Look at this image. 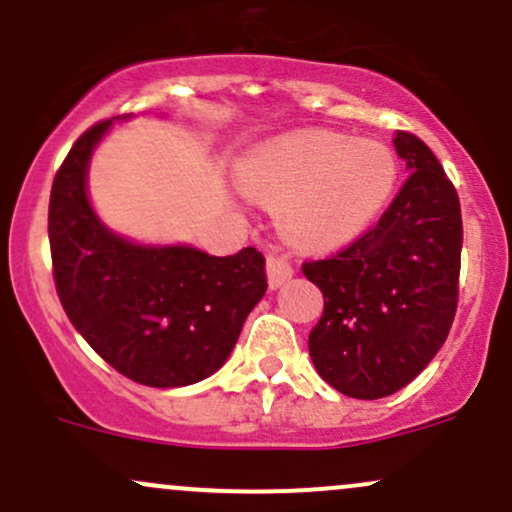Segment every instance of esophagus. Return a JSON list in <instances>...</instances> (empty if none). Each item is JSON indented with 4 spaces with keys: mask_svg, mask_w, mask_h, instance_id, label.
Segmentation results:
<instances>
[{
    "mask_svg": "<svg viewBox=\"0 0 512 512\" xmlns=\"http://www.w3.org/2000/svg\"><path fill=\"white\" fill-rule=\"evenodd\" d=\"M294 274V267H291V262L286 260L284 255H269L267 257V282L272 289H277V286H282L286 279Z\"/></svg>",
    "mask_w": 512,
    "mask_h": 512,
    "instance_id": "esophagus-1",
    "label": "esophagus"
}]
</instances>
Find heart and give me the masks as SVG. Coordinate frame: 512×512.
I'll use <instances>...</instances> for the list:
<instances>
[{"instance_id":"heart-1","label":"heart","mask_w":512,"mask_h":512,"mask_svg":"<svg viewBox=\"0 0 512 512\" xmlns=\"http://www.w3.org/2000/svg\"><path fill=\"white\" fill-rule=\"evenodd\" d=\"M386 145L347 136H303L250 160L243 182L284 209V226L303 243H338L374 221L396 184Z\"/></svg>"}]
</instances>
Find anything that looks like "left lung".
Segmentation results:
<instances>
[{
	"label": "left lung",
	"mask_w": 512,
	"mask_h": 512,
	"mask_svg": "<svg viewBox=\"0 0 512 512\" xmlns=\"http://www.w3.org/2000/svg\"><path fill=\"white\" fill-rule=\"evenodd\" d=\"M393 145L411 174L379 223L301 265L325 303L308 335L313 364L333 389L364 401L401 391L428 367L459 301L457 189L418 136L398 131Z\"/></svg>",
	"instance_id": "left-lung-1"
}]
</instances>
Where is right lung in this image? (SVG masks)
Instances as JSON below:
<instances>
[{
  "label": "right lung",
  "mask_w": 512,
  "mask_h": 512,
  "mask_svg": "<svg viewBox=\"0 0 512 512\" xmlns=\"http://www.w3.org/2000/svg\"><path fill=\"white\" fill-rule=\"evenodd\" d=\"M111 121L82 133L55 172L48 204L53 279L92 350L136 384L189 386L223 367L265 296V257L140 247L106 230L87 199L89 155Z\"/></svg>",
  "instance_id": "add662e5"
}]
</instances>
